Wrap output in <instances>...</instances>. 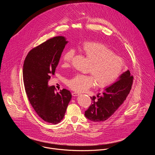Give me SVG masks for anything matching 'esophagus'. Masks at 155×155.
Instances as JSON below:
<instances>
[{"mask_svg": "<svg viewBox=\"0 0 155 155\" xmlns=\"http://www.w3.org/2000/svg\"><path fill=\"white\" fill-rule=\"evenodd\" d=\"M72 94L73 96H79L80 93H77V92H73V93H72Z\"/></svg>", "mask_w": 155, "mask_h": 155, "instance_id": "1", "label": "esophagus"}]
</instances>
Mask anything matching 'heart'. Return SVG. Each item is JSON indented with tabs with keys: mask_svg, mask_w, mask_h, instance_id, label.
Masks as SVG:
<instances>
[{
	"mask_svg": "<svg viewBox=\"0 0 155 155\" xmlns=\"http://www.w3.org/2000/svg\"><path fill=\"white\" fill-rule=\"evenodd\" d=\"M82 51L91 62L88 71L91 75L78 74L67 81L68 85L77 91H83L96 84L105 87L112 84L120 75L124 67L122 59L113 54L104 44L87 41L83 44ZM74 56V50L70 49L62 56L64 66H68Z\"/></svg>",
	"mask_w": 155,
	"mask_h": 155,
	"instance_id": "b5f03b06",
	"label": "heart"
}]
</instances>
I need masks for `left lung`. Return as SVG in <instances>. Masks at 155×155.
I'll list each match as a JSON object with an SVG mask.
<instances>
[{
  "mask_svg": "<svg viewBox=\"0 0 155 155\" xmlns=\"http://www.w3.org/2000/svg\"><path fill=\"white\" fill-rule=\"evenodd\" d=\"M133 81L129 70L123 73L112 84L105 87L102 94L91 97L92 104L84 112L85 117L94 122L104 121L111 117L124 102Z\"/></svg>",
  "mask_w": 155,
  "mask_h": 155,
  "instance_id": "1",
  "label": "left lung"
}]
</instances>
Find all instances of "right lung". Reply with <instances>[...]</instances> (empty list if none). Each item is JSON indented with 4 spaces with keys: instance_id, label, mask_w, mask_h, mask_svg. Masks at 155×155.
<instances>
[{
    "instance_id": "1",
    "label": "right lung",
    "mask_w": 155,
    "mask_h": 155,
    "mask_svg": "<svg viewBox=\"0 0 155 155\" xmlns=\"http://www.w3.org/2000/svg\"><path fill=\"white\" fill-rule=\"evenodd\" d=\"M68 43L63 36L49 39L31 50L23 64V81L28 99L37 115L53 124L63 119L72 98L70 91L63 89L55 93L54 86H48Z\"/></svg>"
}]
</instances>
